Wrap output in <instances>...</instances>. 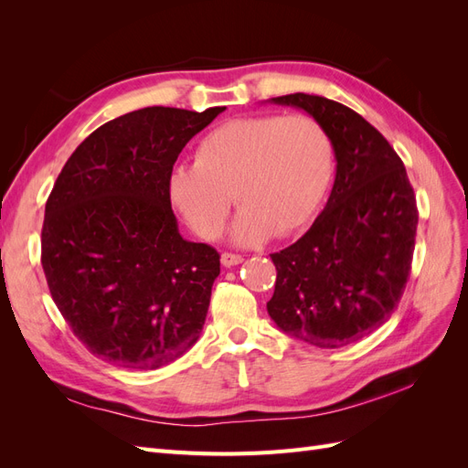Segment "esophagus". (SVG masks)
I'll return each mask as SVG.
<instances>
[{
  "label": "esophagus",
  "instance_id": "34e87169",
  "mask_svg": "<svg viewBox=\"0 0 468 468\" xmlns=\"http://www.w3.org/2000/svg\"><path fill=\"white\" fill-rule=\"evenodd\" d=\"M242 261H244V258L239 256V253H230V251H224L222 256H220V263H222L224 267H234V265L242 263Z\"/></svg>",
  "mask_w": 468,
  "mask_h": 468
}]
</instances>
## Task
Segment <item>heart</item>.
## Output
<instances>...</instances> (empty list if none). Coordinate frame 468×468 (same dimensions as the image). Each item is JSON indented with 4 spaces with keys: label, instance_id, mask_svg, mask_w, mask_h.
Returning a JSON list of instances; mask_svg holds the SVG:
<instances>
[{
    "label": "heart",
    "instance_id": "b5f03b06",
    "mask_svg": "<svg viewBox=\"0 0 468 468\" xmlns=\"http://www.w3.org/2000/svg\"><path fill=\"white\" fill-rule=\"evenodd\" d=\"M332 144L306 115H258L226 121L195 150V164L167 176V195L189 229L220 236L238 207L230 238L239 246L289 236L308 222L332 177Z\"/></svg>",
    "mask_w": 468,
    "mask_h": 468
}]
</instances>
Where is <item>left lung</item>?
<instances>
[{"label": "left lung", "mask_w": 468, "mask_h": 468, "mask_svg": "<svg viewBox=\"0 0 468 468\" xmlns=\"http://www.w3.org/2000/svg\"><path fill=\"white\" fill-rule=\"evenodd\" d=\"M271 103L303 109L322 126L335 181L310 230L271 253L277 279L267 313L279 330L310 346L356 344L400 303L416 244L414 189L399 154L356 111L306 93Z\"/></svg>", "instance_id": "left-lung-1"}]
</instances>
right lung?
<instances>
[{
  "mask_svg": "<svg viewBox=\"0 0 468 468\" xmlns=\"http://www.w3.org/2000/svg\"><path fill=\"white\" fill-rule=\"evenodd\" d=\"M226 107H146L69 155L45 208L40 261L54 304L93 356L152 371L203 332L220 256L177 229L167 176Z\"/></svg>",
  "mask_w": 468,
  "mask_h": 468,
  "instance_id": "add662e5",
  "label": "right lung"
}]
</instances>
